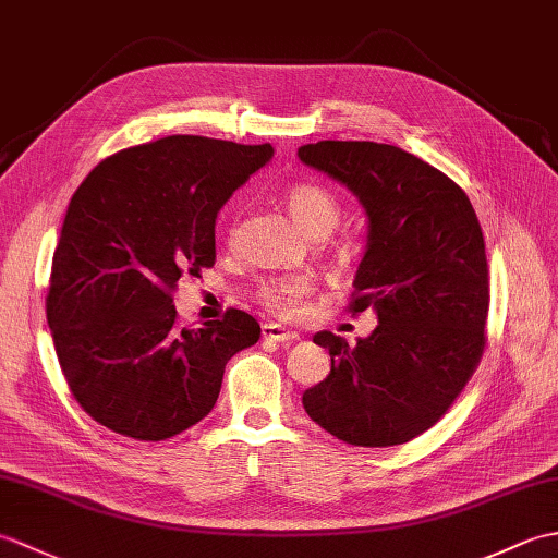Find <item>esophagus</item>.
Returning a JSON list of instances; mask_svg holds the SVG:
<instances>
[{
	"label": "esophagus",
	"instance_id": "34e87169",
	"mask_svg": "<svg viewBox=\"0 0 558 558\" xmlns=\"http://www.w3.org/2000/svg\"><path fill=\"white\" fill-rule=\"evenodd\" d=\"M264 338L276 340V342H294V340H300V333L298 330L282 328L280 324H264Z\"/></svg>",
	"mask_w": 558,
	"mask_h": 558
}]
</instances>
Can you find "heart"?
I'll list each match as a JSON object with an SVG mask.
<instances>
[{
	"instance_id": "obj_1",
	"label": "heart",
	"mask_w": 558,
	"mask_h": 558,
	"mask_svg": "<svg viewBox=\"0 0 558 558\" xmlns=\"http://www.w3.org/2000/svg\"><path fill=\"white\" fill-rule=\"evenodd\" d=\"M288 208L292 213L294 222L300 225L304 232L310 234H328L336 230L340 222V204L338 198L328 192V189L302 182L294 184L288 192ZM310 292V282L300 276H276L268 278L258 286L256 298L266 306L268 312L276 314H292L298 304Z\"/></svg>"
}]
</instances>
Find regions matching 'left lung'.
<instances>
[{
    "instance_id": "8db88e82",
    "label": "left lung",
    "mask_w": 558,
    "mask_h": 558,
    "mask_svg": "<svg viewBox=\"0 0 558 558\" xmlns=\"http://www.w3.org/2000/svg\"><path fill=\"white\" fill-rule=\"evenodd\" d=\"M298 156L364 206L369 234L350 312L378 316L357 345L330 330L314 336L330 374L302 405L345 444H408L453 405L487 342L489 268L475 208L450 177L398 146L318 141Z\"/></svg>"
}]
</instances>
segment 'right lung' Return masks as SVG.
Returning a JSON list of instances; mask_svg holds the SVG:
<instances>
[{
  "label": "right lung",
  "mask_w": 558,
  "mask_h": 558,
  "mask_svg": "<svg viewBox=\"0 0 558 558\" xmlns=\"http://www.w3.org/2000/svg\"><path fill=\"white\" fill-rule=\"evenodd\" d=\"M270 158V144L165 136L105 158L71 196L45 306L69 390L98 424L136 441L182 434L258 340L240 310L180 328L172 294L216 264L218 210Z\"/></svg>",
  "instance_id": "add662e5"
}]
</instances>
